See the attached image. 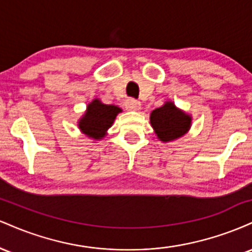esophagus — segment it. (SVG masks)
Returning a JSON list of instances; mask_svg holds the SVG:
<instances>
[{"instance_id": "34e87169", "label": "esophagus", "mask_w": 252, "mask_h": 252, "mask_svg": "<svg viewBox=\"0 0 252 252\" xmlns=\"http://www.w3.org/2000/svg\"><path fill=\"white\" fill-rule=\"evenodd\" d=\"M126 108L128 110H132V111H138L141 109V103L138 100L130 98L126 102Z\"/></svg>"}]
</instances>
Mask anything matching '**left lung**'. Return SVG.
I'll list each match as a JSON object with an SVG mask.
<instances>
[{
	"label": "left lung",
	"instance_id": "1",
	"mask_svg": "<svg viewBox=\"0 0 252 252\" xmlns=\"http://www.w3.org/2000/svg\"><path fill=\"white\" fill-rule=\"evenodd\" d=\"M150 126L161 142L178 140L189 131L192 116L179 109L172 100H167L160 108L150 112Z\"/></svg>",
	"mask_w": 252,
	"mask_h": 252
}]
</instances>
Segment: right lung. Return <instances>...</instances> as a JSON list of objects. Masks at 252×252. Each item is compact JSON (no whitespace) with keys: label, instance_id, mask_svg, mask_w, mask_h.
Wrapping results in <instances>:
<instances>
[{"label":"right lung","instance_id":"obj_1","mask_svg":"<svg viewBox=\"0 0 252 252\" xmlns=\"http://www.w3.org/2000/svg\"><path fill=\"white\" fill-rule=\"evenodd\" d=\"M120 112H122L120 106L104 104L99 98H94L88 104L85 112L78 121V128L89 138L100 141L108 135V130Z\"/></svg>","mask_w":252,"mask_h":252}]
</instances>
